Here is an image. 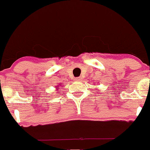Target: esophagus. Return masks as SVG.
I'll use <instances>...</instances> for the list:
<instances>
[{"mask_svg": "<svg viewBox=\"0 0 150 150\" xmlns=\"http://www.w3.org/2000/svg\"><path fill=\"white\" fill-rule=\"evenodd\" d=\"M79 78H75V81H79Z\"/></svg>", "mask_w": 150, "mask_h": 150, "instance_id": "esophagus-1", "label": "esophagus"}]
</instances>
